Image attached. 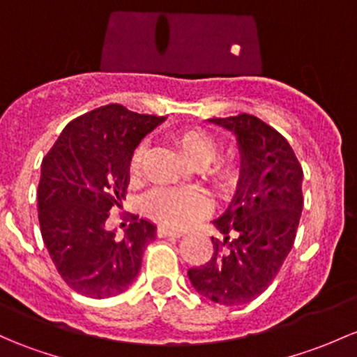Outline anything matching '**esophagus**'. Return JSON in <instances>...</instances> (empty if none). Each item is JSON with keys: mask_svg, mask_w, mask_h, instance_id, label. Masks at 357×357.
<instances>
[{"mask_svg": "<svg viewBox=\"0 0 357 357\" xmlns=\"http://www.w3.org/2000/svg\"><path fill=\"white\" fill-rule=\"evenodd\" d=\"M183 234H185L183 231H178V229H171L166 226H160L157 229V236H160V238H181Z\"/></svg>", "mask_w": 357, "mask_h": 357, "instance_id": "obj_1", "label": "esophagus"}]
</instances>
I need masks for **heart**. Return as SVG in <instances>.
I'll use <instances>...</instances> for the list:
<instances>
[{"mask_svg":"<svg viewBox=\"0 0 357 357\" xmlns=\"http://www.w3.org/2000/svg\"><path fill=\"white\" fill-rule=\"evenodd\" d=\"M176 144L183 155L197 167H204L213 162L219 153V145H217L215 138L200 128L179 131L176 135ZM144 155L145 147L135 150L128 167L131 179L140 176ZM210 174L220 186H231L238 178V167L232 162H215L210 167ZM205 210H207V202L195 191L166 188L153 191L147 198V212L150 215L160 222L171 224V226H186L191 220L200 217Z\"/></svg>","mask_w":357,"mask_h":357,"instance_id":"1","label":"heart"}]
</instances>
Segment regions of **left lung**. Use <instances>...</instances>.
Masks as SVG:
<instances>
[{"label": "left lung", "mask_w": 357, "mask_h": 357, "mask_svg": "<svg viewBox=\"0 0 357 357\" xmlns=\"http://www.w3.org/2000/svg\"><path fill=\"white\" fill-rule=\"evenodd\" d=\"M207 121L234 135L241 169L234 197L213 219L224 243L212 238V258L190 268L188 277L198 294L217 305H246L272 284L294 245L303 169L286 138L257 116Z\"/></svg>", "instance_id": "left-lung-1"}]
</instances>
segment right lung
<instances>
[{
    "label": "right lung",
    "instance_id": "right-lung-1",
    "mask_svg": "<svg viewBox=\"0 0 357 357\" xmlns=\"http://www.w3.org/2000/svg\"><path fill=\"white\" fill-rule=\"evenodd\" d=\"M162 121L109 104L68 123L44 157L37 190L40 234L61 279L78 294L112 298L140 272L157 227L140 219L119 239L106 220L125 200L133 150Z\"/></svg>",
    "mask_w": 357,
    "mask_h": 357
}]
</instances>
